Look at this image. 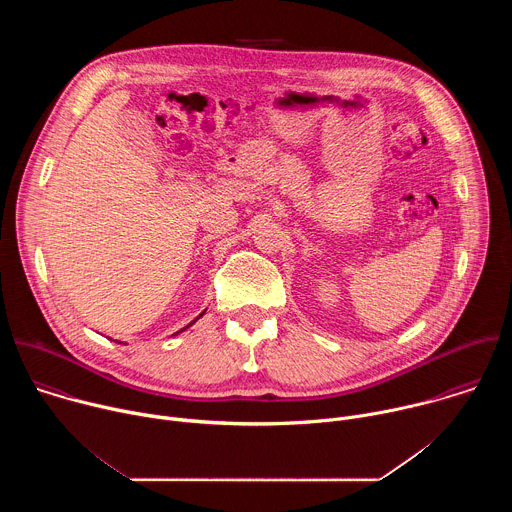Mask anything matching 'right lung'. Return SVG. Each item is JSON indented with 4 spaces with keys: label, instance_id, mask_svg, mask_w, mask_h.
Masks as SVG:
<instances>
[{
    "label": "right lung",
    "instance_id": "1",
    "mask_svg": "<svg viewBox=\"0 0 512 512\" xmlns=\"http://www.w3.org/2000/svg\"><path fill=\"white\" fill-rule=\"evenodd\" d=\"M200 316H204V312H202V314H200ZM200 316H198V318H200ZM198 318H196V320H198ZM196 320H194V322H196ZM194 322H190V324H188V326H184V328H182V330H178V332H176V334H180V332H184V330H186V328H190V326H192V324H194Z\"/></svg>",
    "mask_w": 512,
    "mask_h": 512
}]
</instances>
